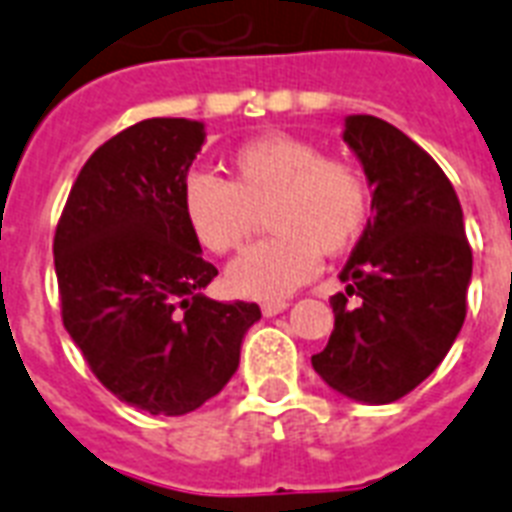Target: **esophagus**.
Instances as JSON below:
<instances>
[{"mask_svg":"<svg viewBox=\"0 0 512 512\" xmlns=\"http://www.w3.org/2000/svg\"><path fill=\"white\" fill-rule=\"evenodd\" d=\"M288 310V301H264L261 304V312L267 315V318H272V315H280V312Z\"/></svg>","mask_w":512,"mask_h":512,"instance_id":"34e87169","label":"esophagus"}]
</instances>
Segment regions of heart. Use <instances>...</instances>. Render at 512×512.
Instances as JSON below:
<instances>
[{
  "label": "heart",
  "mask_w": 512,
  "mask_h": 512,
  "mask_svg": "<svg viewBox=\"0 0 512 512\" xmlns=\"http://www.w3.org/2000/svg\"><path fill=\"white\" fill-rule=\"evenodd\" d=\"M232 181L208 170L184 178L186 224L208 251L229 253L251 235L256 213L272 235L237 256L227 285L237 296L285 299L318 272V256L347 251L363 232L368 186L350 162L328 160L318 144L267 133L237 146Z\"/></svg>",
  "instance_id": "1"
}]
</instances>
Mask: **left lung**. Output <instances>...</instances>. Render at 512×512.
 I'll return each instance as SVG.
<instances>
[{
  "label": "left lung",
  "mask_w": 512,
  "mask_h": 512,
  "mask_svg": "<svg viewBox=\"0 0 512 512\" xmlns=\"http://www.w3.org/2000/svg\"><path fill=\"white\" fill-rule=\"evenodd\" d=\"M342 138L374 189L371 219L339 272L347 293L331 296L334 331L312 368L344 398L382 406L425 382L451 350L473 253L457 192L422 146L371 114L344 117ZM352 292L358 308L346 304Z\"/></svg>",
  "instance_id": "8db88e82"
}]
</instances>
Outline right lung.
Listing matches in <instances>:
<instances>
[{
  "instance_id": "add662e5",
  "label": "right lung",
  "mask_w": 512,
  "mask_h": 512,
  "mask_svg": "<svg viewBox=\"0 0 512 512\" xmlns=\"http://www.w3.org/2000/svg\"><path fill=\"white\" fill-rule=\"evenodd\" d=\"M205 125L154 117L109 138L79 170L55 229L63 326L98 382L128 406L181 417L219 395L240 366L259 304L205 296L181 208Z\"/></svg>"
}]
</instances>
